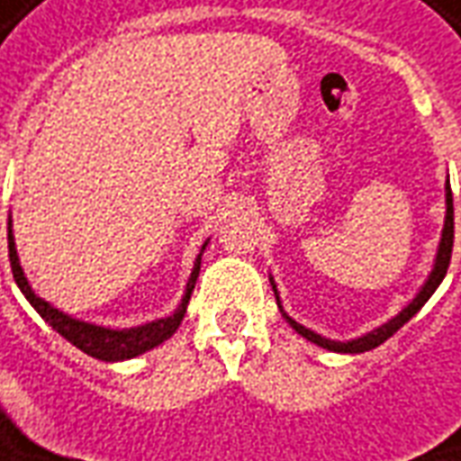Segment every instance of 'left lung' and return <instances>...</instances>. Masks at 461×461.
I'll list each match as a JSON object with an SVG mask.
<instances>
[{"instance_id":"left-lung-1","label":"left lung","mask_w":461,"mask_h":461,"mask_svg":"<svg viewBox=\"0 0 461 461\" xmlns=\"http://www.w3.org/2000/svg\"><path fill=\"white\" fill-rule=\"evenodd\" d=\"M452 247H454V204H452V189H449V181H447V219H444V231H441V244H439V252H437V265H434V270L429 275L427 285L421 287V293L406 305V308L393 318V321H388L386 325H381V328H375L371 333H366V336L356 338V340H348V343H338V340H328V338L318 336V333H312L308 328H303L300 322H295L293 318H287L285 315V321L290 322L293 328H295L297 333L303 338H308L310 343H315V346H321V348L328 350H336V353H363V350H371L378 348L384 340L393 336L399 328H402L403 322H409L414 318L419 310L424 308V303H427L429 297L434 295V290L439 287V283L444 280V275L449 270V259H452ZM275 287V285H272ZM275 295H277V290H275ZM277 303H280V297H277ZM283 310V308H280Z\"/></svg>"}]
</instances>
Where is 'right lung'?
<instances>
[{"label":"right lung","instance_id":"add662e5","mask_svg":"<svg viewBox=\"0 0 461 461\" xmlns=\"http://www.w3.org/2000/svg\"><path fill=\"white\" fill-rule=\"evenodd\" d=\"M9 265H12V275H14V283L20 285V290L24 293V297L30 300L32 305L42 318H45L59 336L65 340H70L75 348H80L87 356L93 358H100V361H125V358H133V356H140L146 350L161 346L164 340L176 333V328L184 321V312H186V305H189V297L194 293V285H196V277H199V267H202V255L196 257L194 262V272H191L189 283H186V293H184V300L176 308L174 315H168L164 321H153L146 322V325H139V328H128V330H111V328H103V325H93V322L75 321L70 315L59 312L58 308H52L50 303H45L42 297H37L32 293V287L27 283L24 272L20 267V259H17V249H14V237H12V227H9Z\"/></svg>","mask_w":461,"mask_h":461}]
</instances>
